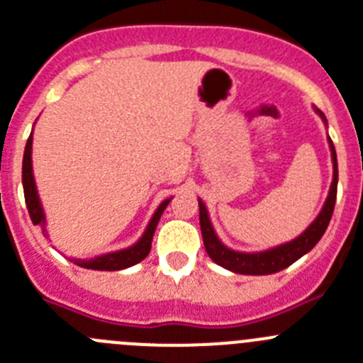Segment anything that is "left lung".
Wrapping results in <instances>:
<instances>
[{
    "label": "left lung",
    "mask_w": 363,
    "mask_h": 363,
    "mask_svg": "<svg viewBox=\"0 0 363 363\" xmlns=\"http://www.w3.org/2000/svg\"><path fill=\"white\" fill-rule=\"evenodd\" d=\"M320 113V112H318ZM324 117V113H320ZM325 121V117H324ZM331 145V155H333V184L329 189L328 201H325L324 208L316 217L308 230L303 231L298 238L291 240V242L282 244L279 247H273L264 253H238V251L228 250L224 244L220 242L215 235L211 222L208 218V211L206 206L199 201V220H201V231H202V240H204V247L210 255V259L217 262L218 266L226 267V269L240 273V275H271L277 271H282L284 267L291 266L295 260H298L302 255L311 251L316 246L322 235L325 233L331 220L333 210H335L336 202V184H338V164H336V152L333 141L329 139Z\"/></svg>",
    "instance_id": "left-lung-1"
}]
</instances>
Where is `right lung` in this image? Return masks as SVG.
I'll list each match as a JSON object with an SVG mask.
<instances>
[{
	"label": "right lung",
	"instance_id": "right-lung-1",
	"mask_svg": "<svg viewBox=\"0 0 363 363\" xmlns=\"http://www.w3.org/2000/svg\"><path fill=\"white\" fill-rule=\"evenodd\" d=\"M23 191H25V202H27L28 215H30L32 222L35 226H41V230L45 231V213L43 208H41V202L38 197V189H35L34 175H32V133L28 137L27 146H25V155H23ZM168 201L162 202L157 208L155 215L150 220L148 228H146L145 235L135 246L128 247V250L116 251V253L103 255V257H96L92 260H74L77 266L86 267V269H99V271H119L125 269V267L135 266L137 262H141L143 259H146L152 250V240L153 233H155V228L159 224V218H161L162 211L166 210Z\"/></svg>",
	"mask_w": 363,
	"mask_h": 363
}]
</instances>
